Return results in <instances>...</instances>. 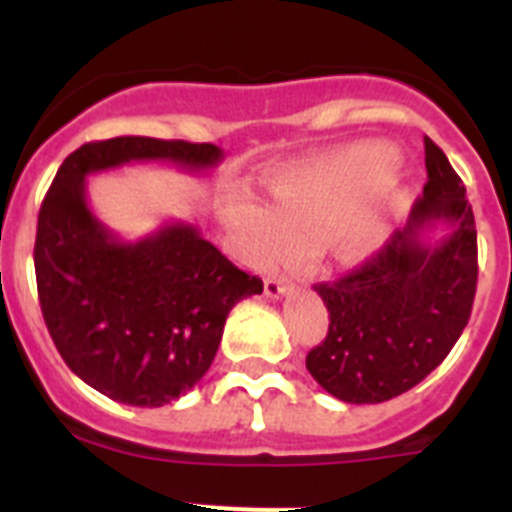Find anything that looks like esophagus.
<instances>
[{"label":"esophagus","mask_w":512,"mask_h":512,"mask_svg":"<svg viewBox=\"0 0 512 512\" xmlns=\"http://www.w3.org/2000/svg\"><path fill=\"white\" fill-rule=\"evenodd\" d=\"M289 287H292V284H289L284 277H269L264 282V292H266V297H271V300L282 297Z\"/></svg>","instance_id":"34e87169"}]
</instances>
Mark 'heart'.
<instances>
[{
    "mask_svg": "<svg viewBox=\"0 0 512 512\" xmlns=\"http://www.w3.org/2000/svg\"><path fill=\"white\" fill-rule=\"evenodd\" d=\"M395 174V151L374 143L312 158L274 179V205L235 202L225 210V225L248 264H266L328 241L338 259L359 261L384 238L387 215L402 207L400 194H392L382 210L364 215Z\"/></svg>",
    "mask_w": 512,
    "mask_h": 512,
    "instance_id": "heart-1",
    "label": "heart"
}]
</instances>
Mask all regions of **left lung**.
<instances>
[{"instance_id": "left-lung-1", "label": "left lung", "mask_w": 512, "mask_h": 512, "mask_svg": "<svg viewBox=\"0 0 512 512\" xmlns=\"http://www.w3.org/2000/svg\"><path fill=\"white\" fill-rule=\"evenodd\" d=\"M428 182L382 248L359 269L315 292L328 307V336L307 354V372L333 397L374 405L413 390L441 364L472 315L477 228L467 189L449 158L425 138ZM446 224L441 242L422 235Z\"/></svg>"}]
</instances>
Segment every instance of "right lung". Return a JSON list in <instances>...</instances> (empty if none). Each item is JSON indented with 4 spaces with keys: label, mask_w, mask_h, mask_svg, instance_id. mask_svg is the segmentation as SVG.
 I'll use <instances>...</instances> for the list:
<instances>
[{
    "label": "right lung",
    "mask_w": 512,
    "mask_h": 512,
    "mask_svg": "<svg viewBox=\"0 0 512 512\" xmlns=\"http://www.w3.org/2000/svg\"><path fill=\"white\" fill-rule=\"evenodd\" d=\"M220 158L212 143L94 140L63 161L45 194L33 253L40 310L71 372L110 400L161 408L187 395L215 359L228 312L264 282L194 225L122 241L89 210L87 176L133 161L202 171Z\"/></svg>",
    "instance_id": "add662e5"
}]
</instances>
